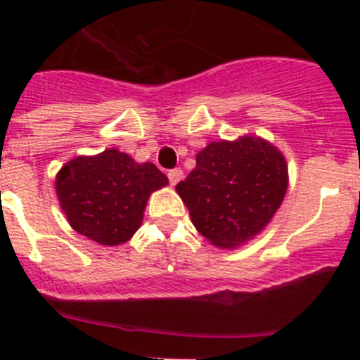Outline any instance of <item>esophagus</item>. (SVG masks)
<instances>
[{"label":"esophagus","instance_id":"obj_1","mask_svg":"<svg viewBox=\"0 0 360 360\" xmlns=\"http://www.w3.org/2000/svg\"><path fill=\"white\" fill-rule=\"evenodd\" d=\"M182 169L180 167H176V169H171L169 173H167V178H169V184L171 186H176L180 180H182Z\"/></svg>","mask_w":360,"mask_h":360}]
</instances>
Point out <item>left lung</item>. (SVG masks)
<instances>
[{
	"instance_id": "8db88e82",
	"label": "left lung",
	"mask_w": 360,
	"mask_h": 360,
	"mask_svg": "<svg viewBox=\"0 0 360 360\" xmlns=\"http://www.w3.org/2000/svg\"><path fill=\"white\" fill-rule=\"evenodd\" d=\"M287 162L257 136L211 142L176 186L196 231L218 247H236L262 231L287 193Z\"/></svg>"
}]
</instances>
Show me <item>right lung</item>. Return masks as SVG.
Wrapping results in <instances>:
<instances>
[{
  "label": "right lung",
  "mask_w": 360,
  "mask_h": 360,
  "mask_svg": "<svg viewBox=\"0 0 360 360\" xmlns=\"http://www.w3.org/2000/svg\"><path fill=\"white\" fill-rule=\"evenodd\" d=\"M164 186L167 176L155 164H136L126 153L108 149L68 162L57 174L56 191L79 234L119 245L141 227L149 195Z\"/></svg>",
  "instance_id": "right-lung-1"
}]
</instances>
